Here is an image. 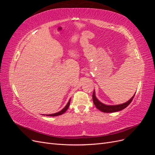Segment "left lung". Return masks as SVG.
I'll use <instances>...</instances> for the list:
<instances>
[{
    "instance_id": "left-lung-1",
    "label": "left lung",
    "mask_w": 155,
    "mask_h": 155,
    "mask_svg": "<svg viewBox=\"0 0 155 155\" xmlns=\"http://www.w3.org/2000/svg\"><path fill=\"white\" fill-rule=\"evenodd\" d=\"M134 95H135V94L129 101L124 103V104H121L120 105H105L104 104H103V103H101L100 101L98 100V99L96 97V94H95V91H94L93 95H92V100H93V102H94V104L96 107L97 109L101 110V112H118V111L123 110L125 109V108L127 107L130 104L132 100H133Z\"/></svg>"
}]
</instances>
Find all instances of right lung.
I'll return each mask as SVG.
<instances>
[{
    "instance_id": "1",
    "label": "right lung",
    "mask_w": 155,
    "mask_h": 155,
    "mask_svg": "<svg viewBox=\"0 0 155 155\" xmlns=\"http://www.w3.org/2000/svg\"><path fill=\"white\" fill-rule=\"evenodd\" d=\"M70 99L69 100L68 102L67 103V105L65 106L61 110H60L59 112H56V113H54V114H46V116H59V115H61V114H63V113H64V112L67 110L68 108V107H69V105H70ZM43 115H45V114H43Z\"/></svg>"
}]
</instances>
